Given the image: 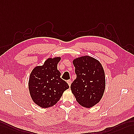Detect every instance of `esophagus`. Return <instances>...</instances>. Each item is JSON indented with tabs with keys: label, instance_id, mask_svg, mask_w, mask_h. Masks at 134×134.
<instances>
[{
	"label": "esophagus",
	"instance_id": "34e87169",
	"mask_svg": "<svg viewBox=\"0 0 134 134\" xmlns=\"http://www.w3.org/2000/svg\"><path fill=\"white\" fill-rule=\"evenodd\" d=\"M67 83H68V85H69V86H70L71 83V80H68L67 81Z\"/></svg>",
	"mask_w": 134,
	"mask_h": 134
}]
</instances>
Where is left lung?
<instances>
[{"instance_id": "8db88e82", "label": "left lung", "mask_w": 134, "mask_h": 134, "mask_svg": "<svg viewBox=\"0 0 134 134\" xmlns=\"http://www.w3.org/2000/svg\"><path fill=\"white\" fill-rule=\"evenodd\" d=\"M73 64L77 74L70 89L77 102L90 108L99 102L106 87L105 71L100 62L91 56L74 58Z\"/></svg>"}]
</instances>
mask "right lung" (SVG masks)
Wrapping results in <instances>:
<instances>
[{"mask_svg": "<svg viewBox=\"0 0 134 134\" xmlns=\"http://www.w3.org/2000/svg\"><path fill=\"white\" fill-rule=\"evenodd\" d=\"M61 57L49 58L41 66L34 68L30 74L28 88L32 100L42 108L56 105L69 85L60 78L57 64Z\"/></svg>", "mask_w": 134, "mask_h": 134, "instance_id": "add662e5", "label": "right lung"}]
</instances>
